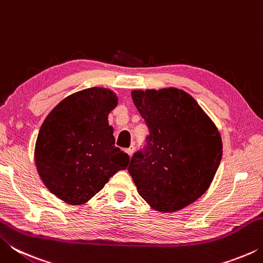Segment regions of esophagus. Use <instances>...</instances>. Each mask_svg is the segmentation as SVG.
Listing matches in <instances>:
<instances>
[{"label": "esophagus", "instance_id": "obj_1", "mask_svg": "<svg viewBox=\"0 0 263 263\" xmlns=\"http://www.w3.org/2000/svg\"><path fill=\"white\" fill-rule=\"evenodd\" d=\"M133 152H135V147H133V146H131V147H128L127 149H126V153L128 154V157H132V154H133Z\"/></svg>", "mask_w": 263, "mask_h": 263}]
</instances>
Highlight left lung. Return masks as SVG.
<instances>
[{"label":"left lung","instance_id":"1","mask_svg":"<svg viewBox=\"0 0 263 263\" xmlns=\"http://www.w3.org/2000/svg\"><path fill=\"white\" fill-rule=\"evenodd\" d=\"M131 96L149 135L127 171L151 208L181 210L201 197L215 177L222 155L219 132L181 89L133 90Z\"/></svg>","mask_w":263,"mask_h":263}]
</instances>
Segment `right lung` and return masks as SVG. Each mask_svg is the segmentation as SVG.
<instances>
[{"mask_svg": "<svg viewBox=\"0 0 263 263\" xmlns=\"http://www.w3.org/2000/svg\"><path fill=\"white\" fill-rule=\"evenodd\" d=\"M117 103L109 89H84L62 100L39 130L34 147L38 174L53 195L70 205L88 202L130 162L114 146L108 122Z\"/></svg>", "mask_w": 263, "mask_h": 263, "instance_id": "add662e5", "label": "right lung"}]
</instances>
